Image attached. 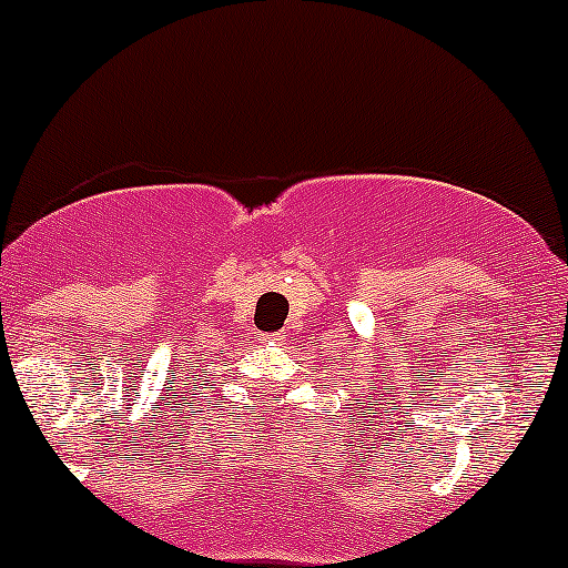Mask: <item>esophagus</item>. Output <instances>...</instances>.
Listing matches in <instances>:
<instances>
[{"label": "esophagus", "mask_w": 568, "mask_h": 568, "mask_svg": "<svg viewBox=\"0 0 568 568\" xmlns=\"http://www.w3.org/2000/svg\"><path fill=\"white\" fill-rule=\"evenodd\" d=\"M257 338H261V341H274V344H280V341H283V333H274V335L263 333V335H257Z\"/></svg>", "instance_id": "obj_1"}]
</instances>
